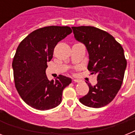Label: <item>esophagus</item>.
<instances>
[{"label":"esophagus","instance_id":"1","mask_svg":"<svg viewBox=\"0 0 135 135\" xmlns=\"http://www.w3.org/2000/svg\"><path fill=\"white\" fill-rule=\"evenodd\" d=\"M75 83H80V80H79V79H74L73 80Z\"/></svg>","mask_w":135,"mask_h":135}]
</instances>
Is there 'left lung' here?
I'll return each mask as SVG.
<instances>
[{
  "label": "left lung",
  "instance_id": "8db88e82",
  "mask_svg": "<svg viewBox=\"0 0 135 135\" xmlns=\"http://www.w3.org/2000/svg\"><path fill=\"white\" fill-rule=\"evenodd\" d=\"M72 29L75 38L88 50V69L97 76V83L94 86L88 83V93L79 101L92 108L104 107L115 98L123 83L127 66L123 48L109 33L94 26Z\"/></svg>",
  "mask_w": 135,
  "mask_h": 135
}]
</instances>
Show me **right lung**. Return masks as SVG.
I'll return each mask as SVG.
<instances>
[{
    "label": "right lung",
    "mask_w": 135,
    "mask_h": 135,
    "mask_svg": "<svg viewBox=\"0 0 135 135\" xmlns=\"http://www.w3.org/2000/svg\"><path fill=\"white\" fill-rule=\"evenodd\" d=\"M71 32L69 26H45L33 31L17 47L12 61L15 85L24 102L33 109L57 107L64 89L71 83L62 75L49 80L45 74L55 46Z\"/></svg>",
    "instance_id": "obj_1"
}]
</instances>
